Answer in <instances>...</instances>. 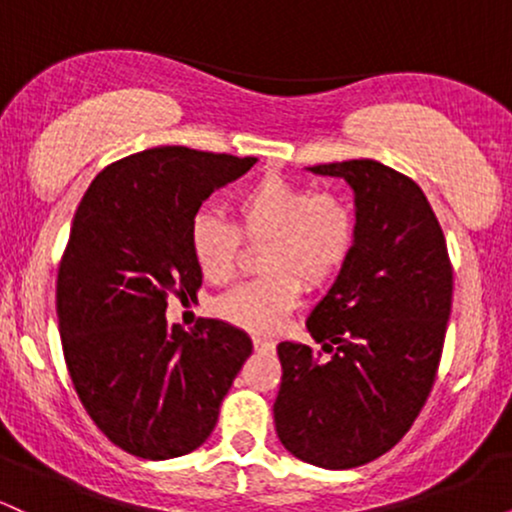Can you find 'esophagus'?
Wrapping results in <instances>:
<instances>
[{
    "instance_id": "1",
    "label": "esophagus",
    "mask_w": 512,
    "mask_h": 512,
    "mask_svg": "<svg viewBox=\"0 0 512 512\" xmlns=\"http://www.w3.org/2000/svg\"><path fill=\"white\" fill-rule=\"evenodd\" d=\"M252 344H255L257 351H274V342H272V339L252 337Z\"/></svg>"
}]
</instances>
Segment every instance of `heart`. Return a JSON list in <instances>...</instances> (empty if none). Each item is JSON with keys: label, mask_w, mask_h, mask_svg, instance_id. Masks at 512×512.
<instances>
[{"label": "heart", "mask_w": 512, "mask_h": 512, "mask_svg": "<svg viewBox=\"0 0 512 512\" xmlns=\"http://www.w3.org/2000/svg\"><path fill=\"white\" fill-rule=\"evenodd\" d=\"M236 226L216 214H199L190 228V250L209 281L236 272L241 231L267 240L262 269L269 276L245 281L216 301V313L252 334L279 330L305 289L339 272L354 245V211L334 192H313L303 182L264 175L233 197Z\"/></svg>", "instance_id": "heart-1"}]
</instances>
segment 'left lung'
Segmentation results:
<instances>
[{"label":"left lung","instance_id":"1","mask_svg":"<svg viewBox=\"0 0 512 512\" xmlns=\"http://www.w3.org/2000/svg\"><path fill=\"white\" fill-rule=\"evenodd\" d=\"M315 175L354 192V245L305 320L320 354L276 346L281 445L322 469L361 467L409 431L426 404L452 305V269L436 214L407 175L373 161L325 163Z\"/></svg>","mask_w":512,"mask_h":512}]
</instances>
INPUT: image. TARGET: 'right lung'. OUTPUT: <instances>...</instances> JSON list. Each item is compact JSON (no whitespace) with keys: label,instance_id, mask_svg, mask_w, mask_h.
I'll return each mask as SVG.
<instances>
[{"label":"right lung","instance_id":"obj_1","mask_svg":"<svg viewBox=\"0 0 512 512\" xmlns=\"http://www.w3.org/2000/svg\"><path fill=\"white\" fill-rule=\"evenodd\" d=\"M257 158L161 146L96 175L76 209L57 274V317L76 395L122 450L170 460L197 450L245 358L248 332L168 325V293L202 286L190 228L211 192Z\"/></svg>","mask_w":512,"mask_h":512}]
</instances>
